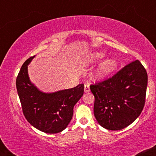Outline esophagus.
I'll use <instances>...</instances> for the list:
<instances>
[{
  "instance_id": "esophagus-1",
  "label": "esophagus",
  "mask_w": 156,
  "mask_h": 156,
  "mask_svg": "<svg viewBox=\"0 0 156 156\" xmlns=\"http://www.w3.org/2000/svg\"><path fill=\"white\" fill-rule=\"evenodd\" d=\"M90 91V89H89V84L86 83L84 85V92H89Z\"/></svg>"
}]
</instances>
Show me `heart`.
<instances>
[{
    "label": "heart",
    "mask_w": 156,
    "mask_h": 156,
    "mask_svg": "<svg viewBox=\"0 0 156 156\" xmlns=\"http://www.w3.org/2000/svg\"><path fill=\"white\" fill-rule=\"evenodd\" d=\"M105 55L103 53L101 52H96V53H92L89 57V61L91 62H95L98 61L103 59L104 58ZM117 62L113 59H108L105 61L103 64H101V67L98 69V72L96 73L97 78H103L109 73H111L117 67Z\"/></svg>",
    "instance_id": "b5f03b06"
}]
</instances>
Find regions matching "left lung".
<instances>
[{
	"label": "left lung",
	"mask_w": 156,
	"mask_h": 156,
	"mask_svg": "<svg viewBox=\"0 0 156 156\" xmlns=\"http://www.w3.org/2000/svg\"><path fill=\"white\" fill-rule=\"evenodd\" d=\"M147 86V73L139 60L110 78L91 84L98 123L108 130H119L133 122L145 104Z\"/></svg>",
	"instance_id": "1"
}]
</instances>
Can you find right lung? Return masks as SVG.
Here are the masks:
<instances>
[{"label":"right lung","instance_id":"add662e5","mask_svg":"<svg viewBox=\"0 0 156 156\" xmlns=\"http://www.w3.org/2000/svg\"><path fill=\"white\" fill-rule=\"evenodd\" d=\"M34 57L24 62L16 79L23 113L37 129L47 133H59L72 119L73 107L83 96L84 85L51 94L40 92L30 82L28 75V64Z\"/></svg>","mask_w":156,"mask_h":156}]
</instances>
